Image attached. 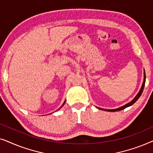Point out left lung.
Returning a JSON list of instances; mask_svg holds the SVG:
<instances>
[{"label": "left lung", "instance_id": "obj_1", "mask_svg": "<svg viewBox=\"0 0 153 153\" xmlns=\"http://www.w3.org/2000/svg\"><path fill=\"white\" fill-rule=\"evenodd\" d=\"M145 83H146V73L145 72H144V80H143V84H142V86L141 88V89H140V91L139 92V93L137 94V95L136 96V97H134V99L132 101L129 102V103H127V104H125V106H121V107L118 108H116V109H104V108H99L100 109H102V110H104V111H112V112H114V111H120V110H123L124 109V108L128 107V106L132 105L133 104H134L137 101L138 99L140 97V96L141 95L142 93H143V88H144V86H145Z\"/></svg>", "mask_w": 153, "mask_h": 153}]
</instances>
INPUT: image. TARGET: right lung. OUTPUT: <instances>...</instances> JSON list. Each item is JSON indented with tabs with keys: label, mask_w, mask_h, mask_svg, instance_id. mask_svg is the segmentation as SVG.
<instances>
[{
	"label": "right lung",
	"mask_w": 153,
	"mask_h": 153,
	"mask_svg": "<svg viewBox=\"0 0 153 153\" xmlns=\"http://www.w3.org/2000/svg\"><path fill=\"white\" fill-rule=\"evenodd\" d=\"M65 102H64V103H63V104H62V106H63V105H64V104H65ZM62 106H61V107H62ZM61 107H60V108H61Z\"/></svg>",
	"instance_id": "obj_1"
}]
</instances>
